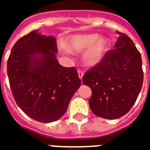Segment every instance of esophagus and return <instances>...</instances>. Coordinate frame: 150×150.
Segmentation results:
<instances>
[{"instance_id": "34e87169", "label": "esophagus", "mask_w": 150, "mask_h": 150, "mask_svg": "<svg viewBox=\"0 0 150 150\" xmlns=\"http://www.w3.org/2000/svg\"><path fill=\"white\" fill-rule=\"evenodd\" d=\"M78 75H79V78L81 79L83 78V72L81 71H78Z\"/></svg>"}]
</instances>
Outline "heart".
I'll return each instance as SVG.
<instances>
[{
	"label": "heart",
	"instance_id": "heart-1",
	"mask_svg": "<svg viewBox=\"0 0 150 150\" xmlns=\"http://www.w3.org/2000/svg\"><path fill=\"white\" fill-rule=\"evenodd\" d=\"M60 50L67 55H71L73 52L83 53V62L89 67H97L104 60L110 50V41L105 36L97 34H79L69 37L67 45L61 43Z\"/></svg>",
	"mask_w": 150,
	"mask_h": 150
}]
</instances>
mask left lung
<instances>
[{"mask_svg": "<svg viewBox=\"0 0 150 150\" xmlns=\"http://www.w3.org/2000/svg\"><path fill=\"white\" fill-rule=\"evenodd\" d=\"M119 36L115 50L83 75L84 85L92 89L88 103L98 117L116 119L125 115L136 102L143 84L142 60L133 41L125 34Z\"/></svg>", "mask_w": 150, "mask_h": 150, "instance_id": "left-lung-1", "label": "left lung"}]
</instances>
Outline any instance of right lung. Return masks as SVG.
<instances>
[{
    "label": "right lung",
    "instance_id": "right-lung-1",
    "mask_svg": "<svg viewBox=\"0 0 150 150\" xmlns=\"http://www.w3.org/2000/svg\"><path fill=\"white\" fill-rule=\"evenodd\" d=\"M57 53L56 39L35 30L15 43L7 62L17 105L38 122L60 119L81 84L76 69L62 67Z\"/></svg>",
    "mask_w": 150,
    "mask_h": 150
}]
</instances>
